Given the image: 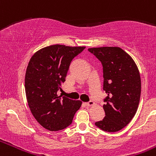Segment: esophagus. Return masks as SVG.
Instances as JSON below:
<instances>
[{
    "instance_id": "34e87169",
    "label": "esophagus",
    "mask_w": 156,
    "mask_h": 156,
    "mask_svg": "<svg viewBox=\"0 0 156 156\" xmlns=\"http://www.w3.org/2000/svg\"><path fill=\"white\" fill-rule=\"evenodd\" d=\"M94 105V101H89V102L85 103V105L87 106V107H90V106H93Z\"/></svg>"
}]
</instances>
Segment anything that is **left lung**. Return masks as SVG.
Masks as SVG:
<instances>
[{
	"label": "left lung",
	"instance_id": "1",
	"mask_svg": "<svg viewBox=\"0 0 156 156\" xmlns=\"http://www.w3.org/2000/svg\"><path fill=\"white\" fill-rule=\"evenodd\" d=\"M88 51L103 66V90L107 94L103 105L105 116L95 125L108 132L119 131L137 112L141 82L137 65L131 56L119 47H101Z\"/></svg>",
	"mask_w": 156,
	"mask_h": 156
}]
</instances>
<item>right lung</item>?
<instances>
[{"mask_svg":"<svg viewBox=\"0 0 156 156\" xmlns=\"http://www.w3.org/2000/svg\"><path fill=\"white\" fill-rule=\"evenodd\" d=\"M85 47L55 44L45 47L32 56L25 76L27 102L36 120L50 131L69 126L82 101L58 96L72 60Z\"/></svg>","mask_w":156,"mask_h":156,"instance_id":"1","label":"right lung"}]
</instances>
